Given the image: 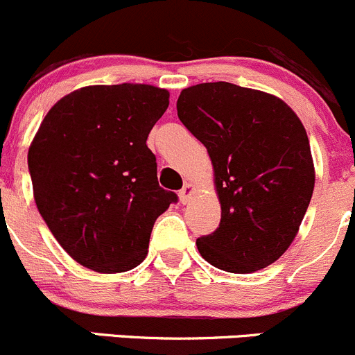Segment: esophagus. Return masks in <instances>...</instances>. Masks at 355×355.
Instances as JSON below:
<instances>
[{
	"label": "esophagus",
	"instance_id": "1",
	"mask_svg": "<svg viewBox=\"0 0 355 355\" xmlns=\"http://www.w3.org/2000/svg\"><path fill=\"white\" fill-rule=\"evenodd\" d=\"M193 191H195V188H193L191 182H186V184L182 186L181 191H179V200H181V203H188L189 198H191Z\"/></svg>",
	"mask_w": 355,
	"mask_h": 355
}]
</instances>
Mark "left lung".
<instances>
[{
  "label": "left lung",
  "instance_id": "obj_1",
  "mask_svg": "<svg viewBox=\"0 0 355 355\" xmlns=\"http://www.w3.org/2000/svg\"><path fill=\"white\" fill-rule=\"evenodd\" d=\"M178 117L203 143L214 166L220 223L196 240L214 268L248 275L278 261L314 191L305 128L283 100L231 83L186 87Z\"/></svg>",
  "mask_w": 355,
  "mask_h": 355
}]
</instances>
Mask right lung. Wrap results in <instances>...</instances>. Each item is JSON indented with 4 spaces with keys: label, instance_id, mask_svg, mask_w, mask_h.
Listing matches in <instances>:
<instances>
[{
    "label": "right lung",
    "instance_id": "right-lung-1",
    "mask_svg": "<svg viewBox=\"0 0 355 355\" xmlns=\"http://www.w3.org/2000/svg\"><path fill=\"white\" fill-rule=\"evenodd\" d=\"M167 107L169 91L150 84L86 86L41 122L27 155L34 200L84 268L112 275L141 264L157 217L178 200L159 186L146 146Z\"/></svg>",
    "mask_w": 355,
    "mask_h": 355
}]
</instances>
